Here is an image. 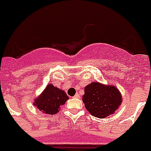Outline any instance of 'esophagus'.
Returning a JSON list of instances; mask_svg holds the SVG:
<instances>
[{
	"label": "esophagus",
	"mask_w": 151,
	"mask_h": 151,
	"mask_svg": "<svg viewBox=\"0 0 151 151\" xmlns=\"http://www.w3.org/2000/svg\"><path fill=\"white\" fill-rule=\"evenodd\" d=\"M74 97H75V98H79V95L78 94V93H76V94L74 96Z\"/></svg>",
	"instance_id": "34e87169"
}]
</instances>
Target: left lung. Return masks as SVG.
Listing matches in <instances>:
<instances>
[{"mask_svg":"<svg viewBox=\"0 0 151 151\" xmlns=\"http://www.w3.org/2000/svg\"><path fill=\"white\" fill-rule=\"evenodd\" d=\"M83 103L90 114L104 119L115 112L122 104V95L115 86L92 83L85 87Z\"/></svg>","mask_w":151,"mask_h":151,"instance_id":"obj_1","label":"left lung"}]
</instances>
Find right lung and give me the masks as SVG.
<instances>
[{
    "label": "right lung",
    "mask_w": 151,
    "mask_h": 151,
    "mask_svg": "<svg viewBox=\"0 0 151 151\" xmlns=\"http://www.w3.org/2000/svg\"><path fill=\"white\" fill-rule=\"evenodd\" d=\"M67 100L68 96L65 91L50 83L41 94L35 99L33 104L44 114H55L59 111L60 107L64 105Z\"/></svg>",
    "instance_id": "obj_1"
}]
</instances>
